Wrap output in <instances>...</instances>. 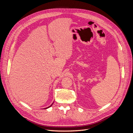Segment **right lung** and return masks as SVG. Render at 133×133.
Here are the masks:
<instances>
[{"label": "right lung", "mask_w": 133, "mask_h": 133, "mask_svg": "<svg viewBox=\"0 0 133 133\" xmlns=\"http://www.w3.org/2000/svg\"><path fill=\"white\" fill-rule=\"evenodd\" d=\"M54 103V102H53ZM53 103H52L51 104V105H50L49 107H47V108H44V109H48V108H50V107H51L52 106V105H53Z\"/></svg>", "instance_id": "right-lung-1"}]
</instances>
